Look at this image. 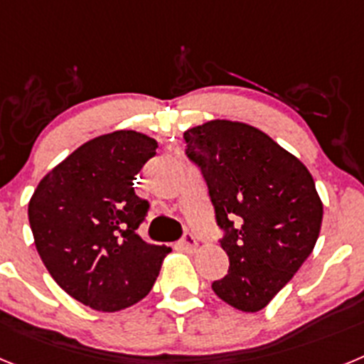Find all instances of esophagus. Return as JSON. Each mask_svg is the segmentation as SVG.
Returning <instances> with one entry per match:
<instances>
[{
    "label": "esophagus",
    "instance_id": "1",
    "mask_svg": "<svg viewBox=\"0 0 364 364\" xmlns=\"http://www.w3.org/2000/svg\"><path fill=\"white\" fill-rule=\"evenodd\" d=\"M180 246H182V250H184V252H188V253L197 252V247H198L197 237H195L193 233H186L184 239L180 240Z\"/></svg>",
    "mask_w": 364,
    "mask_h": 364
}]
</instances>
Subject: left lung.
I'll use <instances>...</instances> for the list:
<instances>
[{"label": "left lung", "mask_w": 364, "mask_h": 364, "mask_svg": "<svg viewBox=\"0 0 364 364\" xmlns=\"http://www.w3.org/2000/svg\"><path fill=\"white\" fill-rule=\"evenodd\" d=\"M200 167L230 257L215 294L240 311H259L308 259L323 224V202L301 160L253 125L210 120L184 133Z\"/></svg>", "instance_id": "left-lung-1"}]
</instances>
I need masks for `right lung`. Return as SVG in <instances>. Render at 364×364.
<instances>
[{
  "mask_svg": "<svg viewBox=\"0 0 364 364\" xmlns=\"http://www.w3.org/2000/svg\"><path fill=\"white\" fill-rule=\"evenodd\" d=\"M156 140L122 129L96 136L40 180L28 202L34 244L50 277L98 311L142 301L171 250L142 240L147 213L133 180L156 154Z\"/></svg>",
  "mask_w": 364,
  "mask_h": 364,
  "instance_id": "right-lung-1",
  "label": "right lung"
}]
</instances>
